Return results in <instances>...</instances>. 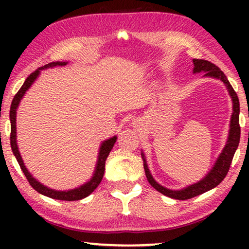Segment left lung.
Here are the masks:
<instances>
[{
    "label": "left lung",
    "instance_id": "1",
    "mask_svg": "<svg viewBox=\"0 0 249 249\" xmlns=\"http://www.w3.org/2000/svg\"><path fill=\"white\" fill-rule=\"evenodd\" d=\"M194 72H200V71H204L205 72V76L209 77H213V78H217V79L222 80L226 86L229 90L230 96L232 97V103H233V113L232 117H231V124H230V132H229V137H228V142L226 147L223 148L222 153H221L219 159L215 163V165L213 166V169L211 170L205 178L203 180H200L199 182L194 183V185L187 187L185 189L181 190H171V189H166L164 187H162L161 185H159L158 182L153 179V177L151 173H149V170L147 168V164H146L144 154H142V160H144V169H145V175L146 178H147L148 182L151 183L152 187L160 192L163 195L171 197V198L175 199H180V200H185V199H189L193 198V197L198 196L200 194L207 192V190L213 189L214 187H216L217 185H220L222 182V180L226 178V176L228 175L230 169V164L232 162L233 155L236 153V149L239 145V141H240V125H239V112H240V107H239V98L237 96V93L234 91V89L231 86L229 80L226 77L219 67H216L215 64L210 62V61L206 60H202V59H194Z\"/></svg>",
    "mask_w": 249,
    "mask_h": 249
}]
</instances>
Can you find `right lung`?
<instances>
[{"label":"right lung","instance_id":"obj_1","mask_svg":"<svg viewBox=\"0 0 249 249\" xmlns=\"http://www.w3.org/2000/svg\"><path fill=\"white\" fill-rule=\"evenodd\" d=\"M67 62H51L49 64H45V66L38 68V69L34 71L27 77V79L25 80V83L21 86V88L18 90V93L15 95L13 97L12 103H11V107H10V121H11V134H10V144H11V148L13 154H15L17 161H18L20 168H21L23 175L26 176L27 180L30 183V186L33 187L34 189L37 190V192L42 194V195H45L47 197H51V198L54 199H61V200H79L83 199L85 197H87L88 195H90L91 193L94 192L95 189L97 188V186L100 185L102 179H103L104 176V170H105V160L110 154L111 149L113 148V145L115 141H117V137H112L107 141H105L103 144H102L101 148H100V155H98V161L96 164V169H95V173L94 177L90 179V181H88L87 183H85L84 186L79 187V188L72 189V190H68V192H57V190L54 189H50L47 187L43 186L42 183H39L36 179H34L32 175L28 172V170L26 169L25 164H23V161L20 156V153L18 151V146H17V142H16V114H17V107H18L19 102L21 100L23 94L26 93V90L32 86V84L35 81L37 76L39 74L40 70L47 69V68H53L56 66H66Z\"/></svg>","mask_w":249,"mask_h":249}]
</instances>
